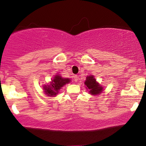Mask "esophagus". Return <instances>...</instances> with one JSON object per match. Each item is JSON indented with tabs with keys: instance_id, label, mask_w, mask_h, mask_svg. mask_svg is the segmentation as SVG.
<instances>
[{
	"instance_id": "34e87169",
	"label": "esophagus",
	"mask_w": 146,
	"mask_h": 146,
	"mask_svg": "<svg viewBox=\"0 0 146 146\" xmlns=\"http://www.w3.org/2000/svg\"><path fill=\"white\" fill-rule=\"evenodd\" d=\"M78 79H79V77L78 75H74V81L75 82H77L78 81Z\"/></svg>"
}]
</instances>
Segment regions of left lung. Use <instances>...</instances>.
<instances>
[{
	"label": "left lung",
	"mask_w": 146,
	"mask_h": 146,
	"mask_svg": "<svg viewBox=\"0 0 146 146\" xmlns=\"http://www.w3.org/2000/svg\"><path fill=\"white\" fill-rule=\"evenodd\" d=\"M85 84L87 88L90 90L89 93L91 94L98 95L102 92V87L100 86V85L97 82L96 80L93 76L90 75V76L87 77L86 81H85Z\"/></svg>",
	"instance_id": "1"
}]
</instances>
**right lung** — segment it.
I'll return each mask as SVG.
<instances>
[{"label": "right lung", "instance_id": "obj_1", "mask_svg": "<svg viewBox=\"0 0 146 146\" xmlns=\"http://www.w3.org/2000/svg\"><path fill=\"white\" fill-rule=\"evenodd\" d=\"M70 80L68 78H63L60 75H56L53 80H52L51 85H48V86L44 87L45 93L48 96H54L58 93L59 90L64 85L68 83Z\"/></svg>", "mask_w": 146, "mask_h": 146}]
</instances>
